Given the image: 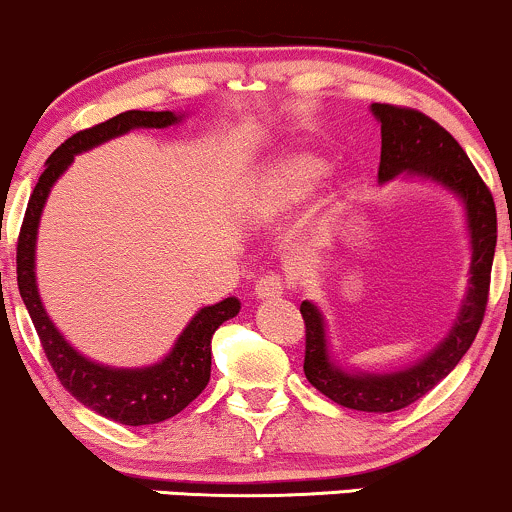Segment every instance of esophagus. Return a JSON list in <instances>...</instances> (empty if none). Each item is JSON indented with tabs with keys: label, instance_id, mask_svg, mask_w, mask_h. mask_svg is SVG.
<instances>
[{
	"label": "esophagus",
	"instance_id": "esophagus-1",
	"mask_svg": "<svg viewBox=\"0 0 512 512\" xmlns=\"http://www.w3.org/2000/svg\"><path fill=\"white\" fill-rule=\"evenodd\" d=\"M286 289L284 279L279 277V274H267V277H262L260 282L255 284V296L257 299H277V296H282Z\"/></svg>",
	"mask_w": 512,
	"mask_h": 512
}]
</instances>
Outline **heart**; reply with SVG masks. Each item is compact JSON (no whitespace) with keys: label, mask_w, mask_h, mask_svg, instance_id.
Wrapping results in <instances>:
<instances>
[{"label":"heart","mask_w":512,"mask_h":512,"mask_svg":"<svg viewBox=\"0 0 512 512\" xmlns=\"http://www.w3.org/2000/svg\"><path fill=\"white\" fill-rule=\"evenodd\" d=\"M325 174L328 165L316 155H279L245 192V209L265 218L279 216L316 192Z\"/></svg>","instance_id":"1"}]
</instances>
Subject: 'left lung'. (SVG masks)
I'll return each instance as SVG.
<instances>
[{"label": "left lung", "instance_id": "left-lung-1", "mask_svg": "<svg viewBox=\"0 0 512 512\" xmlns=\"http://www.w3.org/2000/svg\"><path fill=\"white\" fill-rule=\"evenodd\" d=\"M372 114L381 123L379 182L384 184L406 172L411 177L442 184L462 199L471 243L469 291L452 330L420 362L398 372L367 374L338 367L328 350L323 313L316 303H301V316L306 323V357H303L306 379L330 401L352 411L391 413L411 406L430 389H435L457 367L474 342L486 313L498 223L496 204L484 179L471 165L462 145L440 123L420 111L393 104H372Z\"/></svg>", "mask_w": 512, "mask_h": 512}]
</instances>
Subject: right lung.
<instances>
[{
  "label": "right lung",
  "mask_w": 512,
  "mask_h": 512,
  "mask_svg": "<svg viewBox=\"0 0 512 512\" xmlns=\"http://www.w3.org/2000/svg\"><path fill=\"white\" fill-rule=\"evenodd\" d=\"M184 119L174 111H123L114 119L87 128L67 138L46 160V170L38 177L28 199L19 245H16V282L33 320L50 367L82 406L121 425H153L172 418L189 406L211 379V338L226 320L238 316L240 301L235 296L196 311L182 330L170 355L153 367L119 369L92 362L63 338L43 308L36 286V238L43 206L60 174L72 165L75 155L92 150L106 140L123 136L133 128H167Z\"/></svg>",
  "instance_id": "add662e5"
}]
</instances>
